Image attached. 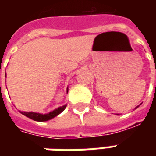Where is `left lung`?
Masks as SVG:
<instances>
[{
  "instance_id": "obj_1",
  "label": "left lung",
  "mask_w": 156,
  "mask_h": 156,
  "mask_svg": "<svg viewBox=\"0 0 156 156\" xmlns=\"http://www.w3.org/2000/svg\"><path fill=\"white\" fill-rule=\"evenodd\" d=\"M139 106H140V105H138L137 107H135V108H138V107H139Z\"/></svg>"
}]
</instances>
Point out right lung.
<instances>
[{"mask_svg": "<svg viewBox=\"0 0 156 156\" xmlns=\"http://www.w3.org/2000/svg\"><path fill=\"white\" fill-rule=\"evenodd\" d=\"M68 88H67V94H68ZM67 107V105H62L61 107H58V108H56L52 111L49 112L48 114H40V113H36V112H25V111H20V113L22 115H25L27 118H30L33 120L38 121V122H43V121L50 120L51 119H53L56 116H58V115H60L62 112Z\"/></svg>", "mask_w": 156, "mask_h": 156, "instance_id": "right-lung-1", "label": "right lung"}]
</instances>
